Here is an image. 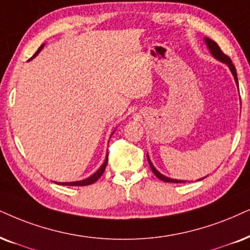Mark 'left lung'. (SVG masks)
Masks as SVG:
<instances>
[{"label":"left lung","instance_id":"obj_1","mask_svg":"<svg viewBox=\"0 0 250 250\" xmlns=\"http://www.w3.org/2000/svg\"><path fill=\"white\" fill-rule=\"evenodd\" d=\"M204 41H205V43H207V47H208V49H209L210 54L212 55L214 59L218 60V61H220L222 63H225L227 67L229 68V70H230V72H232L233 77H234V81H235V83H236V86H238V88H239L238 76H236V69H235V67H234V64H233V63H232V61H230V59H229L227 55L224 54V53L222 52V49L219 48V46H218L217 43L214 42L213 40H211L210 38L205 37V38H204ZM146 157H147L148 165H150V167H151V170H152L153 174L156 175L158 179H160V180H162V181H165V182H173V183H185V182H186V181H183V180L172 179V178H168V176H165L164 174H162V173H160L159 170H158V169L156 168V167L153 166V164L151 163L150 157H148L147 153H146ZM205 178H207V176H204V178L197 180V181H201V180H203V179H205Z\"/></svg>","mask_w":250,"mask_h":250}]
</instances>
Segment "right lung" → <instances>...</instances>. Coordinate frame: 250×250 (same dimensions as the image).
I'll return each mask as SVG.
<instances>
[{
  "mask_svg": "<svg viewBox=\"0 0 250 250\" xmlns=\"http://www.w3.org/2000/svg\"><path fill=\"white\" fill-rule=\"evenodd\" d=\"M43 46H45V43H43V45H41V46L39 47V49H38L36 54H34V55L32 56V59H34L38 54H39L40 50L43 48ZM32 59H31V60H32ZM114 131H115V130H114ZM114 131L112 132V135L114 134ZM112 135H110V137H112ZM110 137H109V138H110ZM107 162H108V152H107V154H106L105 162H104L103 165L100 166L99 168H98L97 172H94L93 174L91 175V176H88V178L84 179V180H81V181H74V182H55V183H58V185H61V186H88V185H92V183L96 182L97 180L99 179L100 176L103 175V173L105 172V168H106V166H107Z\"/></svg>",
  "mask_w": 250,
  "mask_h": 250,
  "instance_id": "add662e5",
  "label": "right lung"
}]
</instances>
